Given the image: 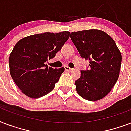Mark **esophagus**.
<instances>
[{
  "instance_id": "34e87169",
  "label": "esophagus",
  "mask_w": 131,
  "mask_h": 131,
  "mask_svg": "<svg viewBox=\"0 0 131 131\" xmlns=\"http://www.w3.org/2000/svg\"><path fill=\"white\" fill-rule=\"evenodd\" d=\"M64 69H65V71H71L73 69L72 68H70L68 66H64Z\"/></svg>"
}]
</instances>
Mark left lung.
<instances>
[{
    "label": "left lung",
    "instance_id": "obj_1",
    "mask_svg": "<svg viewBox=\"0 0 131 131\" xmlns=\"http://www.w3.org/2000/svg\"><path fill=\"white\" fill-rule=\"evenodd\" d=\"M71 39L80 55L89 61V70L81 71L75 84L78 94L96 101L109 94L120 75L122 55L114 39L96 29L73 32Z\"/></svg>",
    "mask_w": 131,
    "mask_h": 131
}]
</instances>
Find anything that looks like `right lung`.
Here are the masks:
<instances>
[{
	"label": "right lung",
	"instance_id": "1",
	"mask_svg": "<svg viewBox=\"0 0 131 131\" xmlns=\"http://www.w3.org/2000/svg\"><path fill=\"white\" fill-rule=\"evenodd\" d=\"M70 32L35 34L21 39L9 56L10 74L21 92L32 99L46 95L55 87L64 68L45 64L69 38Z\"/></svg>",
	"mask_w": 131,
	"mask_h": 131
}]
</instances>
